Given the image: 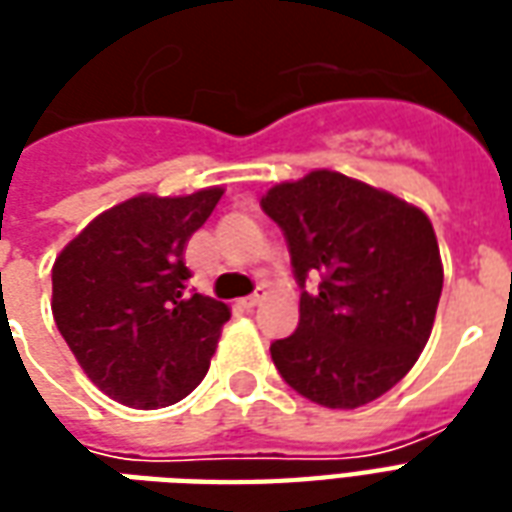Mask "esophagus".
Segmentation results:
<instances>
[{"mask_svg": "<svg viewBox=\"0 0 512 512\" xmlns=\"http://www.w3.org/2000/svg\"><path fill=\"white\" fill-rule=\"evenodd\" d=\"M260 301H263V293H252V296L241 299V307H244V310H252V307H257Z\"/></svg>", "mask_w": 512, "mask_h": 512, "instance_id": "1", "label": "esophagus"}]
</instances>
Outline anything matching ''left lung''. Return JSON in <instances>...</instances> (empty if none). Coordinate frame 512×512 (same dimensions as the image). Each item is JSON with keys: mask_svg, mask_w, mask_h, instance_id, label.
<instances>
[{"mask_svg": "<svg viewBox=\"0 0 512 512\" xmlns=\"http://www.w3.org/2000/svg\"><path fill=\"white\" fill-rule=\"evenodd\" d=\"M260 208L285 235L301 288L299 329L271 343L279 376L326 408L389 392L422 354L439 307L444 268L428 216L332 169L277 183Z\"/></svg>", "mask_w": 512, "mask_h": 512, "instance_id": "obj_1", "label": "left lung"}]
</instances>
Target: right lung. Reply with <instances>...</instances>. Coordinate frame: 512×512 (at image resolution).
Wrapping results in <instances>:
<instances>
[{"label":"right lung","mask_w":512,"mask_h":512,"mask_svg":"<svg viewBox=\"0 0 512 512\" xmlns=\"http://www.w3.org/2000/svg\"><path fill=\"white\" fill-rule=\"evenodd\" d=\"M224 189L139 194L84 227L51 268V312L87 378L131 408L197 389L230 310L191 293L186 244Z\"/></svg>","instance_id":"add662e5"}]
</instances>
